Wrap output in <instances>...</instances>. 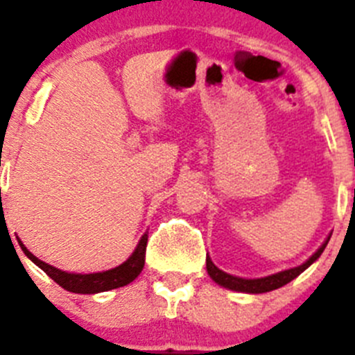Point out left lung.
I'll use <instances>...</instances> for the list:
<instances>
[{
    "label": "left lung",
    "instance_id": "1",
    "mask_svg": "<svg viewBox=\"0 0 355 355\" xmlns=\"http://www.w3.org/2000/svg\"><path fill=\"white\" fill-rule=\"evenodd\" d=\"M328 236L326 237L324 243L319 246V250L312 254L309 260H305L304 263L298 265V267H293V269H286V270H281V272L276 274H270V276H265V277H254V279H246V277H237L232 276V274H227L223 270H220L215 263L211 261V258L206 257V270H208L209 277L215 281L218 286L227 288V290H232V291H239V293H251V295H258V293H267V291H274L277 288L284 286V284L291 283L295 277L300 276L305 269H309L319 257L321 253L324 251L326 244L329 241Z\"/></svg>",
    "mask_w": 355,
    "mask_h": 355
}]
</instances>
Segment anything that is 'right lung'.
I'll return each mask as SVG.
<instances>
[{
	"mask_svg": "<svg viewBox=\"0 0 355 355\" xmlns=\"http://www.w3.org/2000/svg\"><path fill=\"white\" fill-rule=\"evenodd\" d=\"M147 232L140 237L139 244L133 250V253L130 254L128 260L123 261L121 265L114 267V269L102 270V272H92V274H76V272H65V270L57 269L53 265L44 263L43 260H40L37 257H34L26 246H24L22 241L17 237L20 248L26 253V257L31 261L40 267L43 272H46L58 286H62L64 290L71 291V293H81V295H95L102 293V291L116 290V288H121L130 284L132 281L137 279L140 272L144 269V263H146V246H147Z\"/></svg>",
	"mask_w": 355,
	"mask_h": 355,
	"instance_id": "1",
	"label": "right lung"
}]
</instances>
